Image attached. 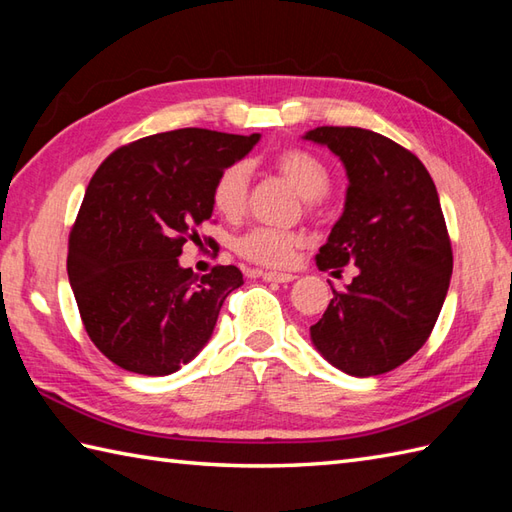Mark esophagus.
<instances>
[{"instance_id":"34e87169","label":"esophagus","mask_w":512,"mask_h":512,"mask_svg":"<svg viewBox=\"0 0 512 512\" xmlns=\"http://www.w3.org/2000/svg\"><path fill=\"white\" fill-rule=\"evenodd\" d=\"M259 277L264 281H275V284H290V281L297 279L292 273H273V270H262Z\"/></svg>"}]
</instances>
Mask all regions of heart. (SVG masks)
Returning <instances> with one entry per match:
<instances>
[{
  "label": "heart",
  "mask_w": 512,
  "mask_h": 512,
  "mask_svg": "<svg viewBox=\"0 0 512 512\" xmlns=\"http://www.w3.org/2000/svg\"><path fill=\"white\" fill-rule=\"evenodd\" d=\"M275 167L310 202V206H317V200L330 189V169L310 151L284 149L281 154H277ZM248 184L250 176L244 162H235V165L222 169L211 191L215 211L228 217V220H237L246 209ZM299 246L301 237L297 233L259 226L239 237L235 248L248 262L270 268H284L292 262Z\"/></svg>",
  "instance_id": "heart-1"
}]
</instances>
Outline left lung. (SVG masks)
<instances>
[{
    "label": "left lung",
    "mask_w": 512,
    "mask_h": 512,
    "mask_svg": "<svg viewBox=\"0 0 512 512\" xmlns=\"http://www.w3.org/2000/svg\"><path fill=\"white\" fill-rule=\"evenodd\" d=\"M303 138L339 156L350 180L317 266L358 268L332 290L312 343L350 376L391 372L427 343L449 290L453 250L436 184L409 149L369 129L317 127Z\"/></svg>",
    "instance_id": "left-lung-1"
}]
</instances>
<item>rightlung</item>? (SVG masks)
Wrapping results in <instances>:
<instances>
[{"label":"right lung","instance_id":"1","mask_svg":"<svg viewBox=\"0 0 512 512\" xmlns=\"http://www.w3.org/2000/svg\"><path fill=\"white\" fill-rule=\"evenodd\" d=\"M257 140L184 127L116 149L96 169L70 231L68 277L85 332L118 367L167 376L211 339L242 270L198 277L178 257L211 220L220 171Z\"/></svg>","mask_w":512,"mask_h":512}]
</instances>
